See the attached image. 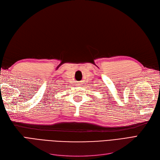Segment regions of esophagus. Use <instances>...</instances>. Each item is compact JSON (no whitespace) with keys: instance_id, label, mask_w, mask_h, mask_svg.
Here are the masks:
<instances>
[{"instance_id":"esophagus-1","label":"esophagus","mask_w":160,"mask_h":160,"mask_svg":"<svg viewBox=\"0 0 160 160\" xmlns=\"http://www.w3.org/2000/svg\"><path fill=\"white\" fill-rule=\"evenodd\" d=\"M76 85H77V86H79V85H80V83H77Z\"/></svg>"}]
</instances>
